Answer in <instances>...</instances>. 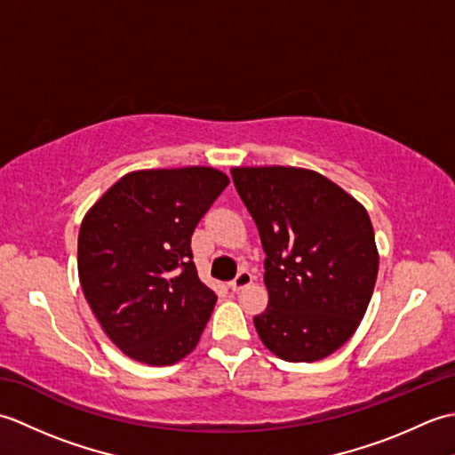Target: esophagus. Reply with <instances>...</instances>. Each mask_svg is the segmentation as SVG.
<instances>
[{"label":"esophagus","instance_id":"obj_1","mask_svg":"<svg viewBox=\"0 0 455 455\" xmlns=\"http://www.w3.org/2000/svg\"><path fill=\"white\" fill-rule=\"evenodd\" d=\"M252 279H254V275L248 272V269H243V272H238V275L233 279V282H230L228 285H230V289H233L235 293H238L240 289H244L246 285H250L252 283Z\"/></svg>","mask_w":455,"mask_h":455}]
</instances>
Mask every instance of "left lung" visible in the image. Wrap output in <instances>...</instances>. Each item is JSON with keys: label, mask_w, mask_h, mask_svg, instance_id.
Here are the masks:
<instances>
[{"label": "left lung", "mask_w": 455, "mask_h": 455, "mask_svg": "<svg viewBox=\"0 0 455 455\" xmlns=\"http://www.w3.org/2000/svg\"><path fill=\"white\" fill-rule=\"evenodd\" d=\"M233 181L262 240L267 308L254 326L285 362L336 352L365 315L377 258L367 211L336 183L301 168H235Z\"/></svg>", "instance_id": "obj_1"}]
</instances>
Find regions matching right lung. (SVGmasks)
<instances>
[{
	"label": "right lung",
	"instance_id": "1",
	"mask_svg": "<svg viewBox=\"0 0 455 455\" xmlns=\"http://www.w3.org/2000/svg\"><path fill=\"white\" fill-rule=\"evenodd\" d=\"M227 186L201 166L131 172L84 217L85 301L132 360L170 365L197 346L217 295L197 275L191 235Z\"/></svg>",
	"mask_w": 455,
	"mask_h": 455
}]
</instances>
